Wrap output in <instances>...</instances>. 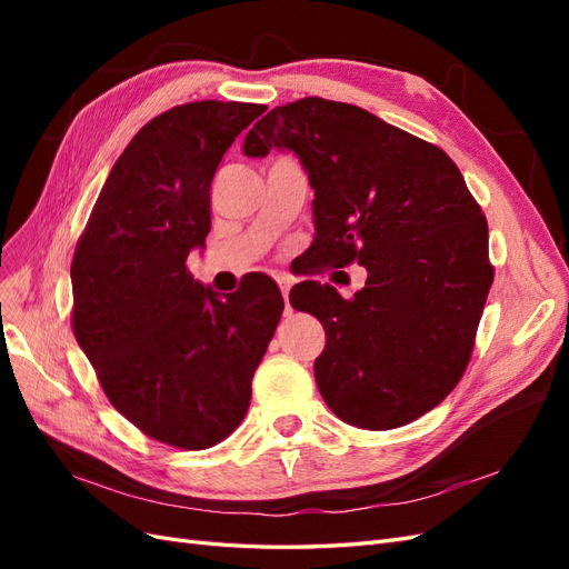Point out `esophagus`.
I'll list each match as a JSON object with an SVG mask.
<instances>
[{
  "instance_id": "34e87169",
  "label": "esophagus",
  "mask_w": 569,
  "mask_h": 569,
  "mask_svg": "<svg viewBox=\"0 0 569 569\" xmlns=\"http://www.w3.org/2000/svg\"><path fill=\"white\" fill-rule=\"evenodd\" d=\"M278 284H280V289H282V297H284V303H287V313L291 311L289 308V289H291V280L289 278H284V274H280L278 278Z\"/></svg>"
}]
</instances>
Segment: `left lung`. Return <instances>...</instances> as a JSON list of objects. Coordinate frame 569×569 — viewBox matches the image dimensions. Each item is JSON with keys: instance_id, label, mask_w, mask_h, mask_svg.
I'll use <instances>...</instances> for the list:
<instances>
[{"instance_id": "1", "label": "left lung", "mask_w": 569, "mask_h": 569, "mask_svg": "<svg viewBox=\"0 0 569 569\" xmlns=\"http://www.w3.org/2000/svg\"><path fill=\"white\" fill-rule=\"evenodd\" d=\"M270 149L295 151L316 192L313 261L368 270L353 299L311 280L289 291L325 327V403L360 429L418 420L470 363L493 282L485 213L439 147L353 104L274 107L244 137L247 157Z\"/></svg>"}]
</instances>
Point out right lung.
<instances>
[{
    "label": "right lung",
    "mask_w": 569,
    "mask_h": 569,
    "mask_svg": "<svg viewBox=\"0 0 569 569\" xmlns=\"http://www.w3.org/2000/svg\"><path fill=\"white\" fill-rule=\"evenodd\" d=\"M263 111L206 99L151 118L113 163L76 247L80 349L120 416L178 449H211L244 420L284 308L266 274L220 297L187 270L211 230L222 153Z\"/></svg>",
    "instance_id": "right-lung-1"
}]
</instances>
